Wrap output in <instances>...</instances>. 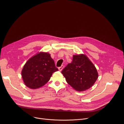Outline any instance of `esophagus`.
<instances>
[{
    "mask_svg": "<svg viewBox=\"0 0 124 124\" xmlns=\"http://www.w3.org/2000/svg\"><path fill=\"white\" fill-rule=\"evenodd\" d=\"M63 68H64V66H63V65H62L61 67H59V68H58V70H59V71H61V70H63Z\"/></svg>",
    "mask_w": 124,
    "mask_h": 124,
    "instance_id": "obj_1",
    "label": "esophagus"
}]
</instances>
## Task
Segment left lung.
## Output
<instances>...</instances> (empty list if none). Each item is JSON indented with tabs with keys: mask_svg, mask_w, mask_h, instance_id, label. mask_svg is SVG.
<instances>
[{
	"mask_svg": "<svg viewBox=\"0 0 124 124\" xmlns=\"http://www.w3.org/2000/svg\"><path fill=\"white\" fill-rule=\"evenodd\" d=\"M61 73L67 82L78 92L89 89L99 76L95 66L84 54L74 55L72 63L68 64Z\"/></svg>",
	"mask_w": 124,
	"mask_h": 124,
	"instance_id": "obj_1",
	"label": "left lung"
}]
</instances>
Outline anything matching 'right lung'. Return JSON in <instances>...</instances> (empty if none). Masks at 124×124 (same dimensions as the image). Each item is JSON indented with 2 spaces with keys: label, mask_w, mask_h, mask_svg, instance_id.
Instances as JSON below:
<instances>
[{
  "label": "right lung",
  "mask_w": 124,
  "mask_h": 124,
  "mask_svg": "<svg viewBox=\"0 0 124 124\" xmlns=\"http://www.w3.org/2000/svg\"><path fill=\"white\" fill-rule=\"evenodd\" d=\"M58 70L49 53L41 51L27 61L21 74L24 84L30 89H36L45 85Z\"/></svg>",
  "instance_id": "right-lung-1"
}]
</instances>
